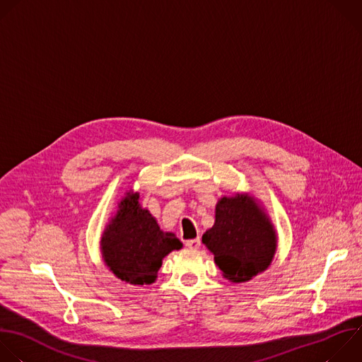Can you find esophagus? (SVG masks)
<instances>
[{
    "mask_svg": "<svg viewBox=\"0 0 362 362\" xmlns=\"http://www.w3.org/2000/svg\"><path fill=\"white\" fill-rule=\"evenodd\" d=\"M200 238L197 237V238H193V240H187L186 242V247H189L190 250H197L199 247H200Z\"/></svg>",
    "mask_w": 362,
    "mask_h": 362,
    "instance_id": "obj_1",
    "label": "esophagus"
}]
</instances>
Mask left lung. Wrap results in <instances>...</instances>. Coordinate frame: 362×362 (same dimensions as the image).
I'll return each mask as SVG.
<instances>
[{
	"label": "left lung",
	"mask_w": 362,
	"mask_h": 362,
	"mask_svg": "<svg viewBox=\"0 0 362 362\" xmlns=\"http://www.w3.org/2000/svg\"><path fill=\"white\" fill-rule=\"evenodd\" d=\"M277 240L270 216L249 193L220 197L214 224L202 237L221 276L235 284L250 281L270 267Z\"/></svg>",
	"instance_id": "1"
}]
</instances>
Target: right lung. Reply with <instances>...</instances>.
I'll return each instance as SVG.
<instances>
[{
    "mask_svg": "<svg viewBox=\"0 0 362 362\" xmlns=\"http://www.w3.org/2000/svg\"><path fill=\"white\" fill-rule=\"evenodd\" d=\"M139 193L127 190L100 235L105 266L127 284H152L162 260L183 247L175 233L163 231L152 213L139 203Z\"/></svg>",
    "mask_w": 362,
    "mask_h": 362,
    "instance_id": "add662e5",
    "label": "right lung"
}]
</instances>
